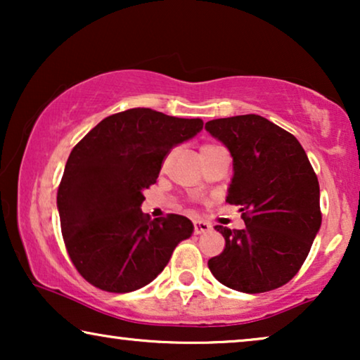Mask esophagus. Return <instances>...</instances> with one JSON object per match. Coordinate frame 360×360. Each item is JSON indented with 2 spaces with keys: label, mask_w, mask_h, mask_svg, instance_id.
Returning <instances> with one entry per match:
<instances>
[{
  "label": "esophagus",
  "mask_w": 360,
  "mask_h": 360,
  "mask_svg": "<svg viewBox=\"0 0 360 360\" xmlns=\"http://www.w3.org/2000/svg\"><path fill=\"white\" fill-rule=\"evenodd\" d=\"M193 226H195V234L208 233V231L211 229V224L206 223V221H201V219H196Z\"/></svg>",
  "instance_id": "1"
}]
</instances>
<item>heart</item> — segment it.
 <instances>
[{
    "label": "heart",
    "instance_id": "b5f03b06",
    "mask_svg": "<svg viewBox=\"0 0 360 360\" xmlns=\"http://www.w3.org/2000/svg\"><path fill=\"white\" fill-rule=\"evenodd\" d=\"M210 147H216V146H203L201 149H210Z\"/></svg>",
    "mask_w": 360,
    "mask_h": 360
}]
</instances>
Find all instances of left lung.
<instances>
[{
    "instance_id": "8db88e82",
    "label": "left lung",
    "mask_w": 360,
    "mask_h": 360,
    "mask_svg": "<svg viewBox=\"0 0 360 360\" xmlns=\"http://www.w3.org/2000/svg\"><path fill=\"white\" fill-rule=\"evenodd\" d=\"M205 129L233 157L226 201L240 206L244 229L216 226L226 248L208 260L216 280L243 293L290 282L319 228V184L297 137L257 115L221 117Z\"/></svg>"
}]
</instances>
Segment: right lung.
Listing matches in <instances>:
<instances>
[{
	"mask_svg": "<svg viewBox=\"0 0 360 360\" xmlns=\"http://www.w3.org/2000/svg\"><path fill=\"white\" fill-rule=\"evenodd\" d=\"M201 129L198 117L132 108L105 117L73 147L57 208L67 252L91 285L112 293L146 287L193 234L185 216L150 221L141 205L164 157Z\"/></svg>",
	"mask_w": 360,
	"mask_h": 360,
	"instance_id": "1",
	"label": "right lung"
}]
</instances>
